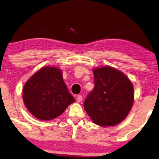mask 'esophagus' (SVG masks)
<instances>
[{
	"mask_svg": "<svg viewBox=\"0 0 159 159\" xmlns=\"http://www.w3.org/2000/svg\"><path fill=\"white\" fill-rule=\"evenodd\" d=\"M76 100H77L78 103H81L82 101V95H78L77 98H76Z\"/></svg>",
	"mask_w": 159,
	"mask_h": 159,
	"instance_id": "obj_1",
	"label": "esophagus"
}]
</instances>
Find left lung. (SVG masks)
I'll use <instances>...</instances> for the list:
<instances>
[{
    "label": "left lung",
    "mask_w": 159,
    "mask_h": 159,
    "mask_svg": "<svg viewBox=\"0 0 159 159\" xmlns=\"http://www.w3.org/2000/svg\"><path fill=\"white\" fill-rule=\"evenodd\" d=\"M94 86L84 106L91 119L100 126H113L129 113L134 102V86L122 72L111 67L93 70Z\"/></svg>",
    "instance_id": "obj_1"
}]
</instances>
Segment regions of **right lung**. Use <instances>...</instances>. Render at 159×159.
<instances>
[{"mask_svg":"<svg viewBox=\"0 0 159 159\" xmlns=\"http://www.w3.org/2000/svg\"><path fill=\"white\" fill-rule=\"evenodd\" d=\"M24 103L32 115L42 120L59 116L75 101L56 67H45L26 82L23 89Z\"/></svg>","mask_w":159,"mask_h":159,"instance_id":"add662e5","label":"right lung"}]
</instances>
